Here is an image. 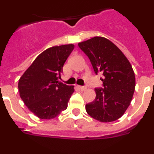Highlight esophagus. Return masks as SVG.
<instances>
[{
	"label": "esophagus",
	"mask_w": 154,
	"mask_h": 154,
	"mask_svg": "<svg viewBox=\"0 0 154 154\" xmlns=\"http://www.w3.org/2000/svg\"><path fill=\"white\" fill-rule=\"evenodd\" d=\"M78 88L80 89V90H82V91H84V90H85L86 89H87V87H84V86H78Z\"/></svg>",
	"instance_id": "1"
}]
</instances>
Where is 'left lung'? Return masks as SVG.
<instances>
[{"label":"left lung","instance_id":"1","mask_svg":"<svg viewBox=\"0 0 154 154\" xmlns=\"http://www.w3.org/2000/svg\"><path fill=\"white\" fill-rule=\"evenodd\" d=\"M78 46L89 57L96 74H103V87L95 88L93 102L86 105L87 112L96 120L111 122L123 116L131 102L135 76L122 51L104 37H94Z\"/></svg>","mask_w":154,"mask_h":154}]
</instances>
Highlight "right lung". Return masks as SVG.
<instances>
[{"label":"right lung","mask_w":154,"mask_h":154,"mask_svg":"<svg viewBox=\"0 0 154 154\" xmlns=\"http://www.w3.org/2000/svg\"><path fill=\"white\" fill-rule=\"evenodd\" d=\"M74 48V45L69 44L48 48L34 60L19 80L21 99L39 119H54L67 108L74 86L63 84L58 79Z\"/></svg>","instance_id":"1"}]
</instances>
